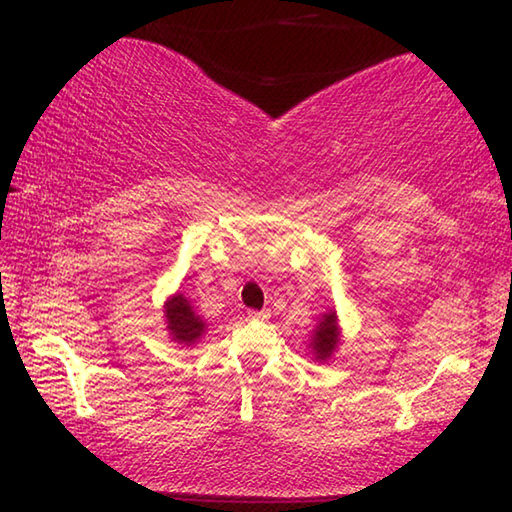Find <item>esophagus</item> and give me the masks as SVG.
<instances>
[{
    "instance_id": "34e87169",
    "label": "esophagus",
    "mask_w": 512,
    "mask_h": 512,
    "mask_svg": "<svg viewBox=\"0 0 512 512\" xmlns=\"http://www.w3.org/2000/svg\"><path fill=\"white\" fill-rule=\"evenodd\" d=\"M268 316H271V311L268 309H262V311H248V318H253V320H266Z\"/></svg>"
}]
</instances>
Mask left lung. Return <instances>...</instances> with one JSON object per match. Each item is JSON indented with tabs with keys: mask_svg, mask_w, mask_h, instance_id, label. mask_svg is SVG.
I'll list each match as a JSON object with an SVG mask.
<instances>
[{
	"mask_svg": "<svg viewBox=\"0 0 512 512\" xmlns=\"http://www.w3.org/2000/svg\"><path fill=\"white\" fill-rule=\"evenodd\" d=\"M339 339H341V329H339V320H336V311H327V314H323V318L318 320L309 343L316 361H327L332 357L336 345H339Z\"/></svg>",
	"mask_w": 512,
	"mask_h": 512,
	"instance_id": "left-lung-1",
	"label": "left lung"
}]
</instances>
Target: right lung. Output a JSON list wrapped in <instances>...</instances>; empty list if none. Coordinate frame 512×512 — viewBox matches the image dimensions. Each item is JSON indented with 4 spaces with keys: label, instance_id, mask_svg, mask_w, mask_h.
Instances as JSON below:
<instances>
[{
    "label": "right lung",
    "instance_id": "add662e5",
    "mask_svg": "<svg viewBox=\"0 0 512 512\" xmlns=\"http://www.w3.org/2000/svg\"><path fill=\"white\" fill-rule=\"evenodd\" d=\"M164 318H167V329L173 341L192 345L201 339L205 332V320L196 314L183 293H176L164 302Z\"/></svg>",
    "mask_w": 512,
    "mask_h": 512
}]
</instances>
